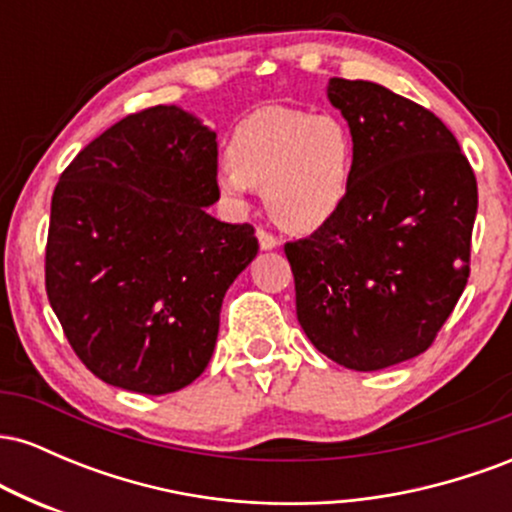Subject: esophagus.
<instances>
[{"label": "esophagus", "mask_w": 512, "mask_h": 512, "mask_svg": "<svg viewBox=\"0 0 512 512\" xmlns=\"http://www.w3.org/2000/svg\"><path fill=\"white\" fill-rule=\"evenodd\" d=\"M257 240H260V248L262 250L279 248V238L272 236V233H267V231H264V228H257Z\"/></svg>", "instance_id": "esophagus-1"}]
</instances>
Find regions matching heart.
I'll list each match as a JSON object with an SVG mask.
<instances>
[{
	"label": "heart",
	"instance_id": "heart-1",
	"mask_svg": "<svg viewBox=\"0 0 512 512\" xmlns=\"http://www.w3.org/2000/svg\"><path fill=\"white\" fill-rule=\"evenodd\" d=\"M226 163L216 187L228 207L245 209L252 187H262L276 223L293 233H313L349 199L356 146L339 117L264 105L233 127Z\"/></svg>",
	"mask_w": 512,
	"mask_h": 512
}]
</instances>
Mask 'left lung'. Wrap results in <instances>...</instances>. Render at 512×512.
Segmentation results:
<instances>
[{"instance_id":"left-lung-1","label":"left lung","mask_w":512,"mask_h":512,"mask_svg":"<svg viewBox=\"0 0 512 512\" xmlns=\"http://www.w3.org/2000/svg\"><path fill=\"white\" fill-rule=\"evenodd\" d=\"M327 98L354 137V185L327 226L284 252L310 342L370 373L424 354L460 301L477 178L450 129L390 88L330 79Z\"/></svg>"}]
</instances>
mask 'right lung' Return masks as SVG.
I'll return each instance as SVG.
<instances>
[{
    "instance_id": "right-lung-1",
    "label": "right lung",
    "mask_w": 512,
    "mask_h": 512,
    "mask_svg": "<svg viewBox=\"0 0 512 512\" xmlns=\"http://www.w3.org/2000/svg\"><path fill=\"white\" fill-rule=\"evenodd\" d=\"M216 132L178 105L127 115L60 175L45 289L69 344L103 383L168 395L197 380L255 228L223 223Z\"/></svg>"
}]
</instances>
